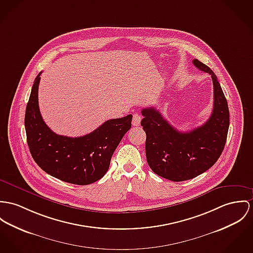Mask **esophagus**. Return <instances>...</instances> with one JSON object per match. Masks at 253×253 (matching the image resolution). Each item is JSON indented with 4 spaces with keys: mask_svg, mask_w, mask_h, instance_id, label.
Here are the masks:
<instances>
[{
    "mask_svg": "<svg viewBox=\"0 0 253 253\" xmlns=\"http://www.w3.org/2000/svg\"><path fill=\"white\" fill-rule=\"evenodd\" d=\"M140 121H141V116L137 113H135L133 115V120H132V124L134 126H138L140 124Z\"/></svg>",
    "mask_w": 253,
    "mask_h": 253,
    "instance_id": "obj_1",
    "label": "esophagus"
}]
</instances>
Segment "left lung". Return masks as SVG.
<instances>
[{
  "label": "left lung",
  "mask_w": 253,
  "mask_h": 253,
  "mask_svg": "<svg viewBox=\"0 0 253 253\" xmlns=\"http://www.w3.org/2000/svg\"><path fill=\"white\" fill-rule=\"evenodd\" d=\"M193 63L211 75L214 85L213 112L202 126L180 132L155 108L141 110L147 163L156 174L174 182L193 179L214 166L224 149L229 128L227 100L216 76L198 59Z\"/></svg>",
  "instance_id": "obj_1"
}]
</instances>
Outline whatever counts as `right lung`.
<instances>
[{
    "label": "right lung",
    "mask_w": 253,
    "mask_h": 253,
    "mask_svg": "<svg viewBox=\"0 0 253 253\" xmlns=\"http://www.w3.org/2000/svg\"><path fill=\"white\" fill-rule=\"evenodd\" d=\"M41 73L34 82L25 114L30 152L39 168L53 177L82 186L94 183L108 171L117 145L131 128L133 116L107 120L85 136L57 135L40 115L39 85Z\"/></svg>",
    "instance_id": "obj_1"
}]
</instances>
